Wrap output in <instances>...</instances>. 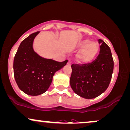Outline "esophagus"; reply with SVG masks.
Returning <instances> with one entry per match:
<instances>
[{
	"label": "esophagus",
	"instance_id": "esophagus-1",
	"mask_svg": "<svg viewBox=\"0 0 130 130\" xmlns=\"http://www.w3.org/2000/svg\"><path fill=\"white\" fill-rule=\"evenodd\" d=\"M68 64H69V65H71V64H72V61H71V60H68Z\"/></svg>",
	"mask_w": 130,
	"mask_h": 130
}]
</instances>
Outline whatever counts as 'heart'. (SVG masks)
<instances>
[{
  "label": "heart",
  "instance_id": "obj_1",
  "mask_svg": "<svg viewBox=\"0 0 130 130\" xmlns=\"http://www.w3.org/2000/svg\"><path fill=\"white\" fill-rule=\"evenodd\" d=\"M89 42L88 41H85L81 42V47H85L81 54V59L85 62H88L92 59L98 52V45L95 42Z\"/></svg>",
  "mask_w": 130,
  "mask_h": 130
}]
</instances>
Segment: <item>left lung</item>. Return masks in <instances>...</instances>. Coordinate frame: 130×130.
Here are the masks:
<instances>
[{"instance_id":"8db88e82","label":"left lung","mask_w":130,"mask_h":130,"mask_svg":"<svg viewBox=\"0 0 130 130\" xmlns=\"http://www.w3.org/2000/svg\"><path fill=\"white\" fill-rule=\"evenodd\" d=\"M99 55L88 63H73L70 83L74 92L85 99H93L107 89L113 71V59L110 49L99 39Z\"/></svg>"}]
</instances>
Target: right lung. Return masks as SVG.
I'll list each match as a JSON object with an SVG mask.
<instances>
[{
  "mask_svg": "<svg viewBox=\"0 0 130 130\" xmlns=\"http://www.w3.org/2000/svg\"><path fill=\"white\" fill-rule=\"evenodd\" d=\"M39 31L31 34L21 42L13 60L15 81L23 92L30 95L42 94L48 89L55 73L67 63L68 60L57 62L38 55L32 42Z\"/></svg>",
  "mask_w": 130,
  "mask_h": 130,
  "instance_id": "right-lung-1",
  "label": "right lung"
}]
</instances>
